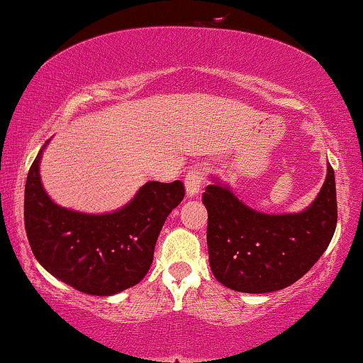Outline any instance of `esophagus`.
<instances>
[{
    "instance_id": "obj_1",
    "label": "esophagus",
    "mask_w": 363,
    "mask_h": 363,
    "mask_svg": "<svg viewBox=\"0 0 363 363\" xmlns=\"http://www.w3.org/2000/svg\"><path fill=\"white\" fill-rule=\"evenodd\" d=\"M184 184H186V194L187 196L199 195L201 186L205 184V171L201 167H195L187 171L186 177H184Z\"/></svg>"
}]
</instances>
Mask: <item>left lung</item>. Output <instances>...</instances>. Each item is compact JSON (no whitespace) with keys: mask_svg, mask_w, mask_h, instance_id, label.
Returning a JSON list of instances; mask_svg holds the SVG:
<instances>
[{"mask_svg":"<svg viewBox=\"0 0 363 363\" xmlns=\"http://www.w3.org/2000/svg\"><path fill=\"white\" fill-rule=\"evenodd\" d=\"M203 194L208 255L214 277L242 293L290 286L318 261L337 220L333 168L312 203L299 213L267 214L245 205L227 184L211 177Z\"/></svg>","mask_w":363,"mask_h":363,"instance_id":"left-lung-1","label":"left lung"}]
</instances>
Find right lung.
<instances>
[{
  "label": "right lung",
  "instance_id": "right-lung-1",
  "mask_svg": "<svg viewBox=\"0 0 363 363\" xmlns=\"http://www.w3.org/2000/svg\"><path fill=\"white\" fill-rule=\"evenodd\" d=\"M41 147L26 182L23 219L28 243L43 267L75 290L112 296L149 272L160 230L184 199V184L150 181L126 205L89 214L57 205L43 187Z\"/></svg>",
  "mask_w": 363,
  "mask_h": 363
}]
</instances>
